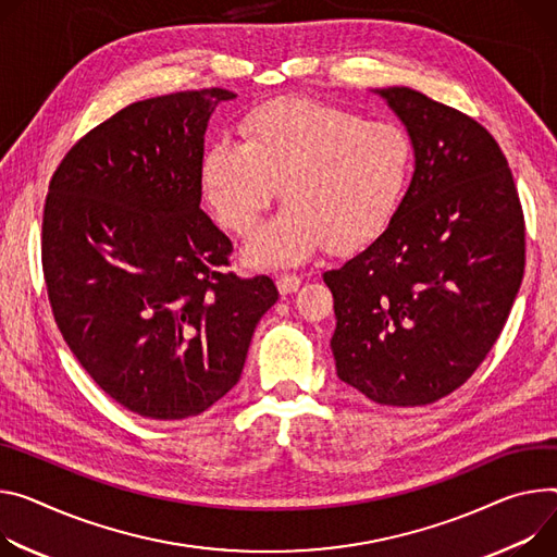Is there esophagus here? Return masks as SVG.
<instances>
[{
  "instance_id": "1",
  "label": "esophagus",
  "mask_w": 557,
  "mask_h": 557,
  "mask_svg": "<svg viewBox=\"0 0 557 557\" xmlns=\"http://www.w3.org/2000/svg\"><path fill=\"white\" fill-rule=\"evenodd\" d=\"M299 286H301V277L299 275H282V277H277V290L282 295L295 293Z\"/></svg>"
}]
</instances>
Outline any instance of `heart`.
Returning <instances> with one entry per match:
<instances>
[{
    "label": "heart",
    "instance_id": "heart-1",
    "mask_svg": "<svg viewBox=\"0 0 557 557\" xmlns=\"http://www.w3.org/2000/svg\"><path fill=\"white\" fill-rule=\"evenodd\" d=\"M242 141L213 139L199 164L213 218L246 237L282 186L286 207L244 248L252 269L297 267L329 244L356 252L375 242L407 197L416 148L393 122L309 97H277L252 109Z\"/></svg>",
    "mask_w": 557,
    "mask_h": 557
}]
</instances>
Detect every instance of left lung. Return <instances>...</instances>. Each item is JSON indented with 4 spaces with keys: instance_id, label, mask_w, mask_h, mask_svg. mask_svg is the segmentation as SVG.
Wrapping results in <instances>:
<instances>
[{
    "instance_id": "obj_1",
    "label": "left lung",
    "mask_w": 557,
    "mask_h": 557,
    "mask_svg": "<svg viewBox=\"0 0 557 557\" xmlns=\"http://www.w3.org/2000/svg\"><path fill=\"white\" fill-rule=\"evenodd\" d=\"M407 126L416 171L391 226L324 282L337 377L386 407L462 386L499 337L524 275V215L507 158L473 117L375 88Z\"/></svg>"
}]
</instances>
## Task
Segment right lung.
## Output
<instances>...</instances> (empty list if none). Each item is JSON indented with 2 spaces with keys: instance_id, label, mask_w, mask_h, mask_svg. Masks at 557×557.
I'll return each mask as SVG.
<instances>
[{
  "instance_id": "obj_1",
  "label": "right lung",
  "mask_w": 557,
  "mask_h": 557,
  "mask_svg": "<svg viewBox=\"0 0 557 557\" xmlns=\"http://www.w3.org/2000/svg\"><path fill=\"white\" fill-rule=\"evenodd\" d=\"M224 88L150 97L86 133L48 186L41 264L73 356L124 409L205 413L239 380L271 277L226 273L231 239L199 209L205 133Z\"/></svg>"
}]
</instances>
